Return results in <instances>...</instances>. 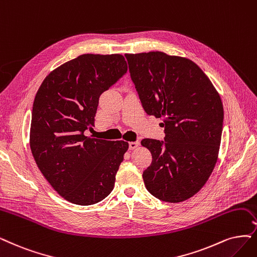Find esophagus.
Returning a JSON list of instances; mask_svg holds the SVG:
<instances>
[{
    "label": "esophagus",
    "mask_w": 257,
    "mask_h": 257,
    "mask_svg": "<svg viewBox=\"0 0 257 257\" xmlns=\"http://www.w3.org/2000/svg\"><path fill=\"white\" fill-rule=\"evenodd\" d=\"M139 145H140L139 142H130V143H129V149H131V150L137 149L139 147Z\"/></svg>",
    "instance_id": "34e87169"
}]
</instances>
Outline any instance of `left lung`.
I'll use <instances>...</instances> for the list:
<instances>
[{"mask_svg":"<svg viewBox=\"0 0 257 257\" xmlns=\"http://www.w3.org/2000/svg\"><path fill=\"white\" fill-rule=\"evenodd\" d=\"M129 72L148 115L162 118L164 141L142 140L153 162L144 170L147 191L178 203L197 194L216 165L223 106L204 72L187 58L163 52L126 54Z\"/></svg>","mask_w":257,"mask_h":257,"instance_id":"1","label":"left lung"}]
</instances>
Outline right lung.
I'll return each mask as SVG.
<instances>
[{
  "mask_svg": "<svg viewBox=\"0 0 257 257\" xmlns=\"http://www.w3.org/2000/svg\"><path fill=\"white\" fill-rule=\"evenodd\" d=\"M119 54H83L58 66L38 90L30 144L44 178L65 200L95 204L114 187L125 141L98 140L92 130L99 96L127 73Z\"/></svg>",
  "mask_w": 257,
  "mask_h": 257,
  "instance_id": "right-lung-1",
  "label": "right lung"
}]
</instances>
